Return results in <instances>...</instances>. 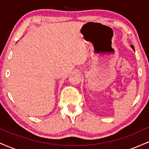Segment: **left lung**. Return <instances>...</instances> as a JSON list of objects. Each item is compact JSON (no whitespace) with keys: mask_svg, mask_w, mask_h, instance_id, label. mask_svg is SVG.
Returning <instances> with one entry per match:
<instances>
[{"mask_svg":"<svg viewBox=\"0 0 149 149\" xmlns=\"http://www.w3.org/2000/svg\"><path fill=\"white\" fill-rule=\"evenodd\" d=\"M131 47H132V48L133 49H134V46H133V45H131Z\"/></svg>","mask_w":149,"mask_h":149,"instance_id":"1","label":"left lung"}]
</instances>
